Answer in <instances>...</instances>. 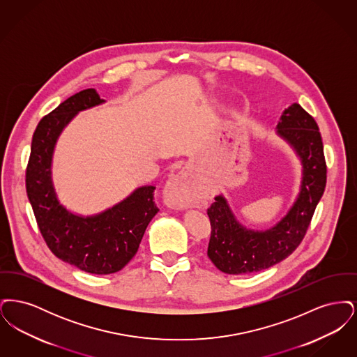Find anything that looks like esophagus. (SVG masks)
<instances>
[{"mask_svg": "<svg viewBox=\"0 0 357 357\" xmlns=\"http://www.w3.org/2000/svg\"><path fill=\"white\" fill-rule=\"evenodd\" d=\"M190 181L186 174H176L171 176L163 187L165 204L171 208H186L188 206Z\"/></svg>", "mask_w": 357, "mask_h": 357, "instance_id": "1", "label": "esophagus"}]
</instances>
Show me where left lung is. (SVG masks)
I'll use <instances>...</instances> for the list:
<instances>
[{
	"label": "left lung",
	"mask_w": 357,
	"mask_h": 357,
	"mask_svg": "<svg viewBox=\"0 0 357 357\" xmlns=\"http://www.w3.org/2000/svg\"><path fill=\"white\" fill-rule=\"evenodd\" d=\"M275 135L287 142L301 163L298 194L287 214L271 227L255 230L238 221L220 194L207 210L211 237L207 255L226 274H249L268 269L291 255L303 238L323 197L326 165L319 126L305 109L293 102L277 121Z\"/></svg>",
	"instance_id": "obj_1"
}]
</instances>
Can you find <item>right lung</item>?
Returning <instances> with one entry per match:
<instances>
[{"mask_svg":"<svg viewBox=\"0 0 357 357\" xmlns=\"http://www.w3.org/2000/svg\"><path fill=\"white\" fill-rule=\"evenodd\" d=\"M96 89H84L40 120L26 169V194L38 229L52 253L91 274L121 271L136 255L144 231L159 208L155 186L136 187L118 204L92 215L70 211L60 202L52 165L57 140L79 112L102 105Z\"/></svg>","mask_w":357,"mask_h":357,"instance_id":"add662e5","label":"right lung"}]
</instances>
